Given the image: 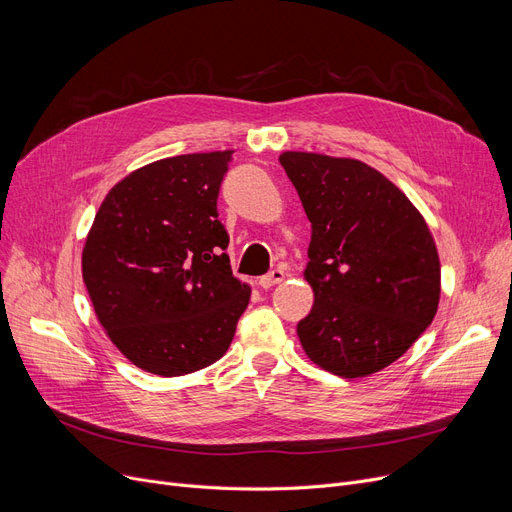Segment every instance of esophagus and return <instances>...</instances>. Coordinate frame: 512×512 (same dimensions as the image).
<instances>
[{"mask_svg":"<svg viewBox=\"0 0 512 512\" xmlns=\"http://www.w3.org/2000/svg\"><path fill=\"white\" fill-rule=\"evenodd\" d=\"M284 270H280V267H278V270H272L270 274H265V276H261L259 278V286L261 288H272V286H276V284H280L282 280H284Z\"/></svg>","mask_w":512,"mask_h":512,"instance_id":"1","label":"esophagus"}]
</instances>
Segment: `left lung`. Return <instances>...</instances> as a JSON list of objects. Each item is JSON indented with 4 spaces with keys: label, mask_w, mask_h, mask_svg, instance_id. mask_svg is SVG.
Returning a JSON list of instances; mask_svg holds the SVG:
<instances>
[{
    "label": "left lung",
    "mask_w": 512,
    "mask_h": 512,
    "mask_svg": "<svg viewBox=\"0 0 512 512\" xmlns=\"http://www.w3.org/2000/svg\"><path fill=\"white\" fill-rule=\"evenodd\" d=\"M280 164L311 222L315 301L297 326L307 357L342 378L388 367L438 311L440 259L423 215L359 159L286 151Z\"/></svg>",
    "instance_id": "obj_1"
}]
</instances>
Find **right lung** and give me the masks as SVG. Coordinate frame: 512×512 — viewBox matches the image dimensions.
<instances>
[{"label": "right lung", "mask_w": 512, "mask_h": 512, "mask_svg": "<svg viewBox=\"0 0 512 512\" xmlns=\"http://www.w3.org/2000/svg\"><path fill=\"white\" fill-rule=\"evenodd\" d=\"M234 151L153 161L103 199L83 249L99 324L137 367L174 378L224 357L251 288L232 276L218 195Z\"/></svg>", "instance_id": "obj_1"}]
</instances>
